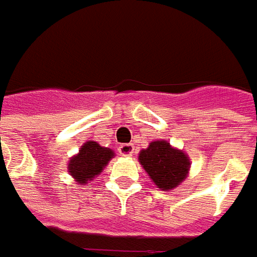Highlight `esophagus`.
Segmentation results:
<instances>
[{"instance_id": "1", "label": "esophagus", "mask_w": 257, "mask_h": 257, "mask_svg": "<svg viewBox=\"0 0 257 257\" xmlns=\"http://www.w3.org/2000/svg\"><path fill=\"white\" fill-rule=\"evenodd\" d=\"M119 152L123 156H132L134 154V147L133 144H121L119 147Z\"/></svg>"}]
</instances>
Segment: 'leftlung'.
<instances>
[{"instance_id":"1","label":"left lung","mask_w":257,"mask_h":257,"mask_svg":"<svg viewBox=\"0 0 257 257\" xmlns=\"http://www.w3.org/2000/svg\"><path fill=\"white\" fill-rule=\"evenodd\" d=\"M138 161L158 188L169 191L183 183L190 172V159L165 140L154 141L140 152Z\"/></svg>"}]
</instances>
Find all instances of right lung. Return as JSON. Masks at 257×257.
I'll return each mask as SVG.
<instances>
[{"label": "right lung", "mask_w": 257, "mask_h": 257, "mask_svg": "<svg viewBox=\"0 0 257 257\" xmlns=\"http://www.w3.org/2000/svg\"><path fill=\"white\" fill-rule=\"evenodd\" d=\"M113 156L114 152L112 149L103 148L95 141H88L83 144L79 154L70 158L67 172L77 184H87L99 173H102L103 167Z\"/></svg>", "instance_id": "add662e5"}]
</instances>
